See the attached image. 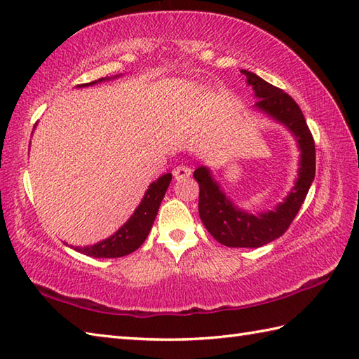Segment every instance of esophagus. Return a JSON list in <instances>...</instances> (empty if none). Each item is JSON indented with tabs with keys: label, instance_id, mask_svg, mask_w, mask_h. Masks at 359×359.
I'll return each instance as SVG.
<instances>
[{
	"label": "esophagus",
	"instance_id": "esophagus-1",
	"mask_svg": "<svg viewBox=\"0 0 359 359\" xmlns=\"http://www.w3.org/2000/svg\"><path fill=\"white\" fill-rule=\"evenodd\" d=\"M172 175H174L175 180H184V179H187V177H189V175H191V168H188L185 165H179L177 168H174Z\"/></svg>",
	"mask_w": 359,
	"mask_h": 359
}]
</instances>
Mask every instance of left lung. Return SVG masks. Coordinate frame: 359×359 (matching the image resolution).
<instances>
[{"label": "left lung", "mask_w": 359, "mask_h": 359, "mask_svg": "<svg viewBox=\"0 0 359 359\" xmlns=\"http://www.w3.org/2000/svg\"><path fill=\"white\" fill-rule=\"evenodd\" d=\"M241 72L245 75L247 85L255 93L257 100L253 106L255 111L287 128L294 137L299 149V168L294 184L284 201L274 205V208L251 212L241 208L226 196L210 166L199 165L193 175L201 188L199 216L212 238L225 247L259 248L287 231L306 201L311 182L315 180V142L302 111L292 97L253 72L245 69Z\"/></svg>", "instance_id": "left-lung-1"}]
</instances>
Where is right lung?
<instances>
[{
  "mask_svg": "<svg viewBox=\"0 0 359 359\" xmlns=\"http://www.w3.org/2000/svg\"><path fill=\"white\" fill-rule=\"evenodd\" d=\"M118 77H121V74L114 75V77H104V79H98L95 81L85 83V85H79L77 88L94 86L97 83H103V81L114 80ZM171 179H172V174L166 172L160 175L157 180L151 182L142 202L139 203V207L134 210L131 217H129L116 233L111 234L109 238H106L97 243H93V245H86V247L71 245V248L90 257H121L133 253V251L139 248L144 242V239L148 238L152 224H154L156 220L160 203H162L166 189L170 187Z\"/></svg>",
  "mask_w": 359,
  "mask_h": 359,
  "instance_id": "add662e5",
  "label": "right lung"
}]
</instances>
